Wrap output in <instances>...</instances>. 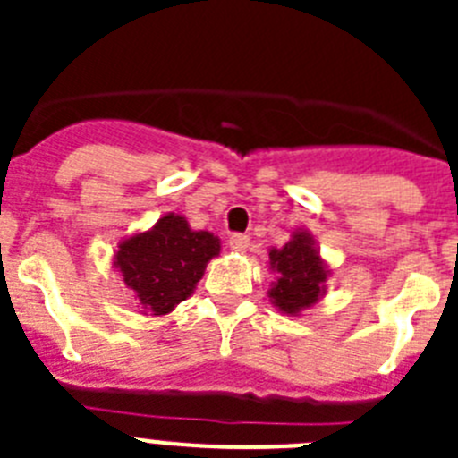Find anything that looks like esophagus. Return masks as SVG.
I'll return each mask as SVG.
<instances>
[{
    "label": "esophagus",
    "mask_w": 458,
    "mask_h": 458,
    "mask_svg": "<svg viewBox=\"0 0 458 458\" xmlns=\"http://www.w3.org/2000/svg\"><path fill=\"white\" fill-rule=\"evenodd\" d=\"M229 248H232L233 252H248L250 238L242 236V233H233V236L229 238Z\"/></svg>",
    "instance_id": "esophagus-1"
}]
</instances>
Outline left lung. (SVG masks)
<instances>
[{"label":"left lung","mask_w":458,"mask_h":458,"mask_svg":"<svg viewBox=\"0 0 458 458\" xmlns=\"http://www.w3.org/2000/svg\"><path fill=\"white\" fill-rule=\"evenodd\" d=\"M268 259L270 270L277 275L268 298L282 314L298 317L326 295L330 270L307 229H295L284 248H270Z\"/></svg>","instance_id":"left-lung-1"}]
</instances>
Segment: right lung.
I'll return each instance as SVG.
<instances>
[{
	"mask_svg": "<svg viewBox=\"0 0 458 458\" xmlns=\"http://www.w3.org/2000/svg\"><path fill=\"white\" fill-rule=\"evenodd\" d=\"M220 254V238L194 232L179 213L163 216L148 232L119 242L114 266L141 311L165 317L197 289L206 266Z\"/></svg>",
	"mask_w": 458,
	"mask_h": 458,
	"instance_id": "add662e5",
	"label": "right lung"
}]
</instances>
